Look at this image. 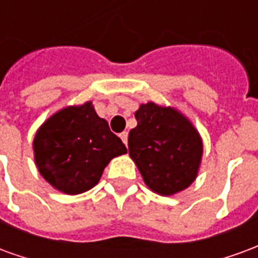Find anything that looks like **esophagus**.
<instances>
[{
    "label": "esophagus",
    "mask_w": 258,
    "mask_h": 258,
    "mask_svg": "<svg viewBox=\"0 0 258 258\" xmlns=\"http://www.w3.org/2000/svg\"><path fill=\"white\" fill-rule=\"evenodd\" d=\"M120 138H121V141L127 145V142H128V133H127V131H123V133L120 134Z\"/></svg>",
    "instance_id": "34e87169"
}]
</instances>
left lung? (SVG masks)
<instances>
[{"label":"left lung","mask_w":258,"mask_h":258,"mask_svg":"<svg viewBox=\"0 0 258 258\" xmlns=\"http://www.w3.org/2000/svg\"><path fill=\"white\" fill-rule=\"evenodd\" d=\"M135 118L128 152L146 186L163 196L186 189L198 177L203 156L199 131L175 107L155 102L140 105Z\"/></svg>","instance_id":"left-lung-1"}]
</instances>
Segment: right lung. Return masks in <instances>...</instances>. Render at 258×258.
<instances>
[{
	"label": "right lung",
	"instance_id": "obj_1",
	"mask_svg": "<svg viewBox=\"0 0 258 258\" xmlns=\"http://www.w3.org/2000/svg\"><path fill=\"white\" fill-rule=\"evenodd\" d=\"M33 151L48 184L62 194L79 195L94 188L109 162L127 148L88 101L48 117L37 130Z\"/></svg>",
	"mask_w": 258,
	"mask_h": 258
}]
</instances>
